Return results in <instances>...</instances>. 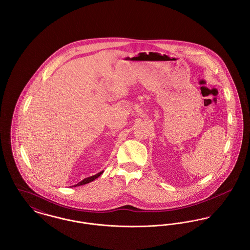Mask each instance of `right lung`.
<instances>
[{
    "label": "right lung",
    "instance_id": "add662e5",
    "mask_svg": "<svg viewBox=\"0 0 250 250\" xmlns=\"http://www.w3.org/2000/svg\"><path fill=\"white\" fill-rule=\"evenodd\" d=\"M103 173V170L102 171H100V172H98L97 174H95V175H93V176H90V177H87V178L83 179V181H81L80 183H78L77 185H75L74 187H77V186H83V185H86V184H88V183H90V182H92V181H94L95 179L97 178V177H99L101 174Z\"/></svg>",
    "mask_w": 250,
    "mask_h": 250
}]
</instances>
